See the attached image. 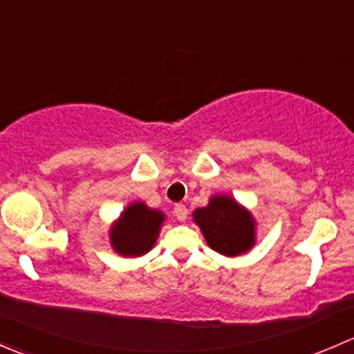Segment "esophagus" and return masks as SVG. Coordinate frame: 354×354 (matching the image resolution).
<instances>
[{"label":"esophagus","mask_w":354,"mask_h":354,"mask_svg":"<svg viewBox=\"0 0 354 354\" xmlns=\"http://www.w3.org/2000/svg\"><path fill=\"white\" fill-rule=\"evenodd\" d=\"M173 212H174V216H176L178 221H185L188 217V209L183 205V203H176Z\"/></svg>","instance_id":"34e87169"}]
</instances>
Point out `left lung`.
<instances>
[{
    "instance_id": "obj_1",
    "label": "left lung",
    "mask_w": 354,
    "mask_h": 354,
    "mask_svg": "<svg viewBox=\"0 0 354 354\" xmlns=\"http://www.w3.org/2000/svg\"><path fill=\"white\" fill-rule=\"evenodd\" d=\"M207 245L217 253L236 257L255 245V221L252 214L227 195H214L209 205L194 212Z\"/></svg>"
}]
</instances>
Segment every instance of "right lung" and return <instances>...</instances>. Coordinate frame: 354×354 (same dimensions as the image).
Masks as SVG:
<instances>
[{"label":"right lung","mask_w":354,"mask_h":354,"mask_svg":"<svg viewBox=\"0 0 354 354\" xmlns=\"http://www.w3.org/2000/svg\"><path fill=\"white\" fill-rule=\"evenodd\" d=\"M162 223V212L149 209L142 202H133L111 227V246L124 257L144 255L154 246Z\"/></svg>","instance_id":"obj_1"}]
</instances>
